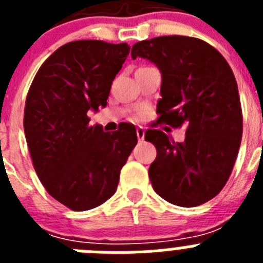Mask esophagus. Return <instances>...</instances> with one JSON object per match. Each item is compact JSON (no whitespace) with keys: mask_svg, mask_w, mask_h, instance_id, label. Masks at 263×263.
<instances>
[{"mask_svg":"<svg viewBox=\"0 0 263 263\" xmlns=\"http://www.w3.org/2000/svg\"><path fill=\"white\" fill-rule=\"evenodd\" d=\"M136 132H137V138H138V141H143V138H145V127L138 126Z\"/></svg>","mask_w":263,"mask_h":263,"instance_id":"1","label":"esophagus"}]
</instances>
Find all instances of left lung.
I'll list each match as a JSON object with an SVG mask.
<instances>
[{
    "label": "left lung",
    "mask_w": 263,
    "mask_h": 263,
    "mask_svg": "<svg viewBox=\"0 0 263 263\" xmlns=\"http://www.w3.org/2000/svg\"><path fill=\"white\" fill-rule=\"evenodd\" d=\"M132 58L154 63L162 75L159 122L185 125L184 142L147 130L157 147L148 168L154 191L179 206L206 203L231 176L242 137V111L233 72L221 53L191 36H158L138 42Z\"/></svg>",
    "instance_id": "1"
}]
</instances>
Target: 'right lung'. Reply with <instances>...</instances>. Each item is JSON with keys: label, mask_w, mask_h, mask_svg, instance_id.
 Listing matches in <instances>:
<instances>
[{"label": "right lung", "mask_w": 263, "mask_h": 263, "mask_svg": "<svg viewBox=\"0 0 263 263\" xmlns=\"http://www.w3.org/2000/svg\"><path fill=\"white\" fill-rule=\"evenodd\" d=\"M129 51L127 43L69 42L42 64L27 93L23 129L34 168L48 194L72 211L115 195L137 145L133 125L108 133L87 116L106 106Z\"/></svg>", "instance_id": "add662e5"}]
</instances>
